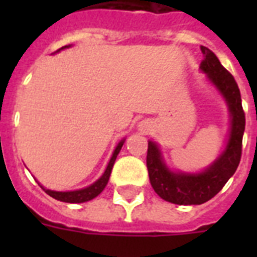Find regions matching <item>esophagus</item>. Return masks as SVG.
<instances>
[{
  "mask_svg": "<svg viewBox=\"0 0 257 257\" xmlns=\"http://www.w3.org/2000/svg\"><path fill=\"white\" fill-rule=\"evenodd\" d=\"M140 128H141V131H143V128H144V126H143V124L140 125Z\"/></svg>",
  "mask_w": 257,
  "mask_h": 257,
  "instance_id": "34e87169",
  "label": "esophagus"
}]
</instances>
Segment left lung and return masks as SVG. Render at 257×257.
Returning <instances> with one entry per match:
<instances>
[{"label":"left lung","mask_w":257,"mask_h":257,"mask_svg":"<svg viewBox=\"0 0 257 257\" xmlns=\"http://www.w3.org/2000/svg\"><path fill=\"white\" fill-rule=\"evenodd\" d=\"M201 52L205 58L200 65V70L205 74L209 84L215 86L228 106L229 135L223 152L211 165L200 172L171 169L165 163L160 147L155 141H148L147 168L151 185L161 199L179 205H199L211 200L233 176L241 157L245 116L239 86L212 50L201 46Z\"/></svg>","instance_id":"obj_1"}]
</instances>
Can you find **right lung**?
I'll use <instances>...</instances> for the list:
<instances>
[{"mask_svg": "<svg viewBox=\"0 0 257 257\" xmlns=\"http://www.w3.org/2000/svg\"><path fill=\"white\" fill-rule=\"evenodd\" d=\"M66 48H70V45H66V46H62L61 49H58L57 52L62 49H66ZM125 143V139L117 144V147L114 148L112 153V157H110V160H109L108 165H106V169L105 172L102 173L100 179L96 180L94 183L90 184L89 187L85 188H81V189H76V191H65V192H60V191H52V189H46L44 185L40 184V187L44 189V191L48 193L49 196H52L53 199L56 200H60V201H64V203H85V201H89V200L94 199L97 196L100 195L101 192L104 191V188L106 187V184L109 181V176H110V172H112L113 165H114V161L117 159V155L120 153L121 148H122V145Z\"/></svg>", "mask_w": 257, "mask_h": 257, "instance_id": "right-lung-1", "label": "right lung"}]
</instances>
